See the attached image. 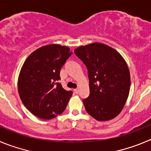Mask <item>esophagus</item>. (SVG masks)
<instances>
[{"label":"esophagus","instance_id":"1","mask_svg":"<svg viewBox=\"0 0 151 151\" xmlns=\"http://www.w3.org/2000/svg\"><path fill=\"white\" fill-rule=\"evenodd\" d=\"M79 92H80V90H79V89H74V92H75L76 94H78Z\"/></svg>","mask_w":151,"mask_h":151}]
</instances>
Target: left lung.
<instances>
[{
	"label": "left lung",
	"instance_id": "left-lung-1",
	"mask_svg": "<svg viewBox=\"0 0 151 151\" xmlns=\"http://www.w3.org/2000/svg\"><path fill=\"white\" fill-rule=\"evenodd\" d=\"M74 53L88 70L89 96L83 100L86 111L99 121L116 117L129 93L130 74L126 62L114 49L100 43L81 46Z\"/></svg>",
	"mask_w": 151,
	"mask_h": 151
}]
</instances>
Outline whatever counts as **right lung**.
<instances>
[{
	"mask_svg": "<svg viewBox=\"0 0 151 151\" xmlns=\"http://www.w3.org/2000/svg\"><path fill=\"white\" fill-rule=\"evenodd\" d=\"M72 52L67 47L50 44L32 52L23 64L18 81L20 99L35 116L50 119L66 108L72 91L59 83L60 70Z\"/></svg>",
	"mask_w": 151,
	"mask_h": 151,
	"instance_id": "1",
	"label": "right lung"
}]
</instances>
